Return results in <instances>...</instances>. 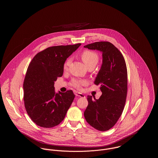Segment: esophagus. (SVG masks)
Listing matches in <instances>:
<instances>
[{
  "label": "esophagus",
  "mask_w": 158,
  "mask_h": 158,
  "mask_svg": "<svg viewBox=\"0 0 158 158\" xmlns=\"http://www.w3.org/2000/svg\"><path fill=\"white\" fill-rule=\"evenodd\" d=\"M75 95L76 97H81V98H85V95H84L83 94L81 93V92H76Z\"/></svg>",
  "instance_id": "esophagus-1"
}]
</instances>
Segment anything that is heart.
<instances>
[{
    "label": "heart",
    "mask_w": 158,
    "mask_h": 158,
    "mask_svg": "<svg viewBox=\"0 0 158 158\" xmlns=\"http://www.w3.org/2000/svg\"><path fill=\"white\" fill-rule=\"evenodd\" d=\"M81 57L83 63L87 68H94L98 63L99 60V56L98 53L92 50H84L81 54ZM71 63V59L70 58L68 59L63 65V69L64 70H68L69 66ZM86 83V80L76 79H74L72 81L71 85L77 89H81L83 85Z\"/></svg>",
    "instance_id": "obj_1"
}]
</instances>
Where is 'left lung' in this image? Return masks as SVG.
<instances>
[{"label": "left lung", "instance_id": "1", "mask_svg": "<svg viewBox=\"0 0 158 158\" xmlns=\"http://www.w3.org/2000/svg\"><path fill=\"white\" fill-rule=\"evenodd\" d=\"M102 52V64L94 83L100 86L102 95L98 99L88 96V105L84 112L86 121L99 131L113 127L123 111L127 94V70L120 50L108 41L85 45Z\"/></svg>", "mask_w": 158, "mask_h": 158}]
</instances>
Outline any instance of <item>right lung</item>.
I'll use <instances>...</instances> for the list:
<instances>
[{
	"label": "right lung",
	"mask_w": 158,
	"mask_h": 158,
	"mask_svg": "<svg viewBox=\"0 0 158 158\" xmlns=\"http://www.w3.org/2000/svg\"><path fill=\"white\" fill-rule=\"evenodd\" d=\"M81 45L47 48L32 59L24 79L23 101L27 113L37 126L52 128L64 120L75 95L72 90L54 91V82L63 73L65 61Z\"/></svg>",
	"instance_id": "1"
}]
</instances>
